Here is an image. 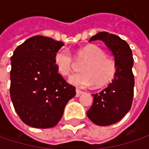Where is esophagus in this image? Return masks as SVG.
<instances>
[{
    "mask_svg": "<svg viewBox=\"0 0 149 149\" xmlns=\"http://www.w3.org/2000/svg\"><path fill=\"white\" fill-rule=\"evenodd\" d=\"M82 93H83V91L81 90H79V89H77L76 90V97H79Z\"/></svg>",
    "mask_w": 149,
    "mask_h": 149,
    "instance_id": "obj_1",
    "label": "esophagus"
}]
</instances>
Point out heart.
I'll return each instance as SVG.
<instances>
[{"label": "heart", "mask_w": 149, "mask_h": 149, "mask_svg": "<svg viewBox=\"0 0 149 149\" xmlns=\"http://www.w3.org/2000/svg\"><path fill=\"white\" fill-rule=\"evenodd\" d=\"M76 58L79 61L85 60V62L81 66L83 72L70 77L69 82L73 85L87 87L94 84L97 87H101L109 84L116 75L115 60L107 56L99 45L90 44L78 49ZM54 64L60 74L69 76L74 68V58L67 49L62 48L55 53Z\"/></svg>", "instance_id": "b5f03b06"}]
</instances>
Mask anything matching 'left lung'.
I'll return each mask as SVG.
<instances>
[{"label":"left lung","mask_w":149,"mask_h":149,"mask_svg":"<svg viewBox=\"0 0 149 149\" xmlns=\"http://www.w3.org/2000/svg\"><path fill=\"white\" fill-rule=\"evenodd\" d=\"M93 40H102L111 51L116 72L105 89L92 94L93 104L87 111V116L98 126H109L119 122L131 108L134 97V59L130 45L117 35L101 32L89 41Z\"/></svg>","instance_id":"left-lung-1"}]
</instances>
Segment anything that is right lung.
Returning a JSON list of instances; mask_svg holds the SVG:
<instances>
[{
  "instance_id": "add662e5",
  "label": "right lung",
  "mask_w": 149,
  "mask_h": 149,
  "mask_svg": "<svg viewBox=\"0 0 149 149\" xmlns=\"http://www.w3.org/2000/svg\"><path fill=\"white\" fill-rule=\"evenodd\" d=\"M64 45L45 36H33L19 45L11 57L10 97L26 125L47 129L58 124L76 88L58 72L55 53Z\"/></svg>"
}]
</instances>
